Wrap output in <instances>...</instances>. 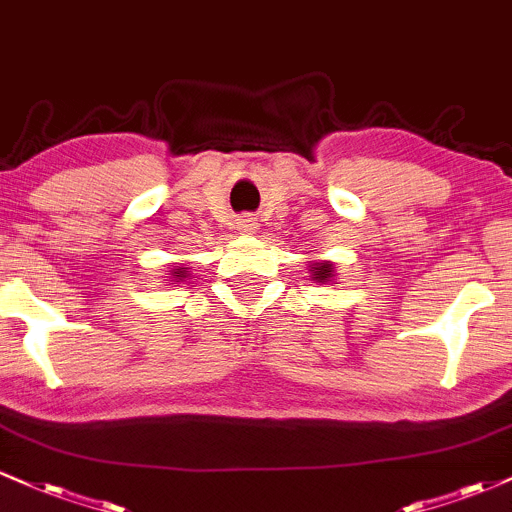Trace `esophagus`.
<instances>
[{
    "instance_id": "obj_1",
    "label": "esophagus",
    "mask_w": 512,
    "mask_h": 512,
    "mask_svg": "<svg viewBox=\"0 0 512 512\" xmlns=\"http://www.w3.org/2000/svg\"><path fill=\"white\" fill-rule=\"evenodd\" d=\"M238 228L243 233H255V228H257V221L252 219V216H243V219H238Z\"/></svg>"
}]
</instances>
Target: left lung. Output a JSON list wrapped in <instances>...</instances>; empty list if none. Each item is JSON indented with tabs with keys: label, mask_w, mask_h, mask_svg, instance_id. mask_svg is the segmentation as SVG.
<instances>
[{
	"label": "left lung",
	"mask_w": 512,
	"mask_h": 512,
	"mask_svg": "<svg viewBox=\"0 0 512 512\" xmlns=\"http://www.w3.org/2000/svg\"><path fill=\"white\" fill-rule=\"evenodd\" d=\"M334 267L330 262H317L313 267V279L315 281H330Z\"/></svg>",
	"instance_id": "left-lung-1"
}]
</instances>
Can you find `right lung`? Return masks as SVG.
<instances>
[{
    "instance_id": "1",
    "label": "right lung",
    "mask_w": 512,
    "mask_h": 512,
    "mask_svg": "<svg viewBox=\"0 0 512 512\" xmlns=\"http://www.w3.org/2000/svg\"><path fill=\"white\" fill-rule=\"evenodd\" d=\"M185 272H187V267L175 269V272H173V279H180V276H185Z\"/></svg>"
}]
</instances>
